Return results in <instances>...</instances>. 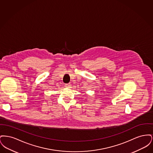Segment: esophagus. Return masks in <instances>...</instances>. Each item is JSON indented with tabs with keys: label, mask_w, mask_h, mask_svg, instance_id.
<instances>
[{
	"label": "esophagus",
	"mask_w": 153,
	"mask_h": 153,
	"mask_svg": "<svg viewBox=\"0 0 153 153\" xmlns=\"http://www.w3.org/2000/svg\"><path fill=\"white\" fill-rule=\"evenodd\" d=\"M65 87L67 88H70L71 87V84H66L65 85Z\"/></svg>",
	"instance_id": "34e87169"
}]
</instances>
